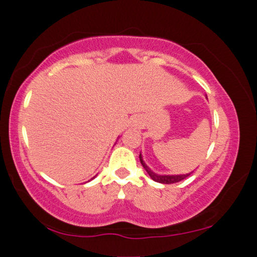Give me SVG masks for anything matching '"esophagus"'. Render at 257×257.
I'll use <instances>...</instances> for the list:
<instances>
[{
    "label": "esophagus",
    "instance_id": "obj_1",
    "mask_svg": "<svg viewBox=\"0 0 257 257\" xmlns=\"http://www.w3.org/2000/svg\"><path fill=\"white\" fill-rule=\"evenodd\" d=\"M138 124H140V121L134 120V125H135V127H136V125H138Z\"/></svg>",
    "mask_w": 257,
    "mask_h": 257
}]
</instances>
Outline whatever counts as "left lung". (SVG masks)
<instances>
[{
    "label": "left lung",
    "mask_w": 257,
    "mask_h": 257,
    "mask_svg": "<svg viewBox=\"0 0 257 257\" xmlns=\"http://www.w3.org/2000/svg\"><path fill=\"white\" fill-rule=\"evenodd\" d=\"M140 160H141L142 166H143L144 169L146 170V173L150 175V177L152 178L154 182L162 183V184H173V183L181 182L191 174V173H189V174H183V175H159L157 173H154L153 170H151L150 167L145 164L142 153L140 154Z\"/></svg>",
    "instance_id": "left-lung-1"
}]
</instances>
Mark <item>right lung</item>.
Wrapping results in <instances>:
<instances>
[{"label":"right lung","instance_id":"right-lung-1","mask_svg":"<svg viewBox=\"0 0 257 257\" xmlns=\"http://www.w3.org/2000/svg\"><path fill=\"white\" fill-rule=\"evenodd\" d=\"M93 178H95V177H93ZM91 180H92V178H91ZM91 180H90V181H91ZM90 181H88V182H90Z\"/></svg>","mask_w":257,"mask_h":257}]
</instances>
